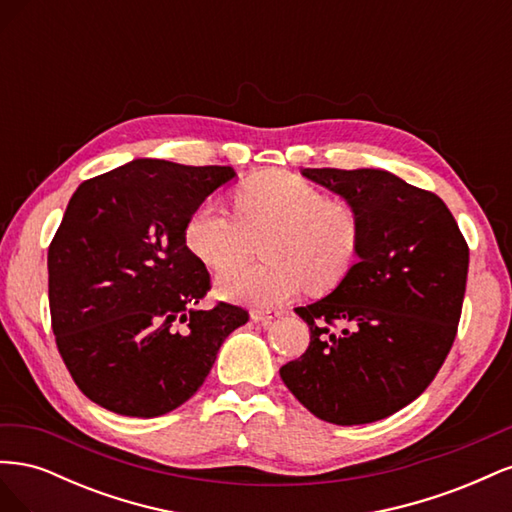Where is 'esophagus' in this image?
Instances as JSON below:
<instances>
[{
  "label": "esophagus",
  "instance_id": "obj_1",
  "mask_svg": "<svg viewBox=\"0 0 512 512\" xmlns=\"http://www.w3.org/2000/svg\"><path fill=\"white\" fill-rule=\"evenodd\" d=\"M284 312L282 309H252L250 312V318L254 322H269L273 318H280Z\"/></svg>",
  "mask_w": 512,
  "mask_h": 512
}]
</instances>
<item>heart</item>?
Instances as JSON below:
<instances>
[{
    "label": "heart",
    "instance_id": "b5f03b06",
    "mask_svg": "<svg viewBox=\"0 0 512 512\" xmlns=\"http://www.w3.org/2000/svg\"><path fill=\"white\" fill-rule=\"evenodd\" d=\"M183 237L203 265L226 269L215 282L220 297L275 307L303 284L324 292L342 282L359 256L361 224L348 205L333 203L314 183L269 170L237 188L235 213L215 200L198 205ZM258 238L266 260L232 268Z\"/></svg>",
    "mask_w": 512,
    "mask_h": 512
}]
</instances>
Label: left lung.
Wrapping results in <instances>:
<instances>
[{
    "instance_id": "8db88e82",
    "label": "left lung",
    "mask_w": 512,
    "mask_h": 512,
    "mask_svg": "<svg viewBox=\"0 0 512 512\" xmlns=\"http://www.w3.org/2000/svg\"><path fill=\"white\" fill-rule=\"evenodd\" d=\"M361 224L359 260L327 297L294 307L309 346L280 369L322 421L365 425L408 406L455 342L468 243L436 194L380 168H303Z\"/></svg>"
}]
</instances>
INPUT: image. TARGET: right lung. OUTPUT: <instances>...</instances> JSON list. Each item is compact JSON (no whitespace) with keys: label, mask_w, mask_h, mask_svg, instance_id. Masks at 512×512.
I'll use <instances>...</instances> for the list:
<instances>
[{"label":"right lung","mask_w":512,"mask_h":512,"mask_svg":"<svg viewBox=\"0 0 512 512\" xmlns=\"http://www.w3.org/2000/svg\"><path fill=\"white\" fill-rule=\"evenodd\" d=\"M235 177L136 158L72 194L49 247V305L61 359L98 406L138 418L179 408L250 318L228 303L196 307L211 280L183 237L194 209Z\"/></svg>","instance_id":"add662e5"}]
</instances>
